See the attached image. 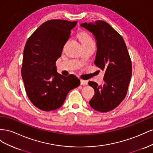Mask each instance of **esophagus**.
<instances>
[{"instance_id": "esophagus-1", "label": "esophagus", "mask_w": 153, "mask_h": 153, "mask_svg": "<svg viewBox=\"0 0 153 153\" xmlns=\"http://www.w3.org/2000/svg\"><path fill=\"white\" fill-rule=\"evenodd\" d=\"M88 82L87 80H80V84L83 85H87Z\"/></svg>"}]
</instances>
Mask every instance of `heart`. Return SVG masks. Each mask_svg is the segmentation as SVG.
Segmentation results:
<instances>
[{
    "mask_svg": "<svg viewBox=\"0 0 153 153\" xmlns=\"http://www.w3.org/2000/svg\"><path fill=\"white\" fill-rule=\"evenodd\" d=\"M78 38H79L82 45H89L94 43L93 39H92L91 37L87 33H86V32H80V33L78 34Z\"/></svg>",
    "mask_w": 153,
    "mask_h": 153,
    "instance_id": "1",
    "label": "heart"
}]
</instances>
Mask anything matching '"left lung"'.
I'll return each instance as SVG.
<instances>
[{"label":"left lung","mask_w":153,"mask_h":153,"mask_svg":"<svg viewBox=\"0 0 153 153\" xmlns=\"http://www.w3.org/2000/svg\"><path fill=\"white\" fill-rule=\"evenodd\" d=\"M95 36L97 53L94 64L105 71L103 83L89 82L95 93L89 104L95 110L107 112L115 108L126 96L132 73V65L126 43L108 23L96 20L81 24Z\"/></svg>","instance_id":"8db88e82"}]
</instances>
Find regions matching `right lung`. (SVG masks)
<instances>
[{
	"instance_id": "obj_1",
	"label": "right lung",
	"mask_w": 153,
	"mask_h": 153,
	"mask_svg": "<svg viewBox=\"0 0 153 153\" xmlns=\"http://www.w3.org/2000/svg\"><path fill=\"white\" fill-rule=\"evenodd\" d=\"M77 22L50 20L44 22L27 39L22 67V76L30 101L37 108L56 110L64 103L68 92L80 85L73 75L57 73V60Z\"/></svg>"
}]
</instances>
